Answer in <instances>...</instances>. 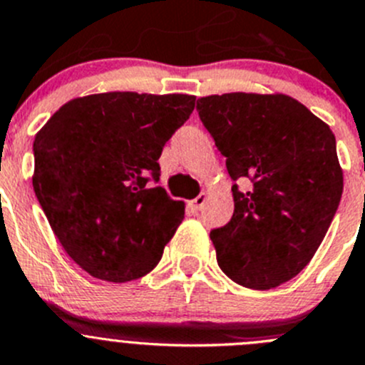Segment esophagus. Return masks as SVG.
Wrapping results in <instances>:
<instances>
[{"instance_id": "obj_1", "label": "esophagus", "mask_w": 365, "mask_h": 365, "mask_svg": "<svg viewBox=\"0 0 365 365\" xmlns=\"http://www.w3.org/2000/svg\"><path fill=\"white\" fill-rule=\"evenodd\" d=\"M205 202H207V194L202 192V194H200V196H198V198H194L192 202L189 203V207L194 210V212H198V210L203 209V205H205Z\"/></svg>"}]
</instances>
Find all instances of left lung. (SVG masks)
Listing matches in <instances>:
<instances>
[{"mask_svg": "<svg viewBox=\"0 0 365 365\" xmlns=\"http://www.w3.org/2000/svg\"><path fill=\"white\" fill-rule=\"evenodd\" d=\"M200 118L227 158L234 214L210 232L217 264L234 282L270 290L290 281L321 247L342 196L335 135L282 93L198 98Z\"/></svg>", "mask_w": 365, "mask_h": 365, "instance_id": "obj_1", "label": "left lung"}]
</instances>
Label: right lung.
<instances>
[{"mask_svg": "<svg viewBox=\"0 0 365 365\" xmlns=\"http://www.w3.org/2000/svg\"><path fill=\"white\" fill-rule=\"evenodd\" d=\"M194 95L110 91L66 102L34 140V190L53 234L93 277L128 282L162 259L185 205L167 196L158 158Z\"/></svg>", "mask_w": 365, "mask_h": 365, "instance_id": "obj_1", "label": "right lung"}]
</instances>
